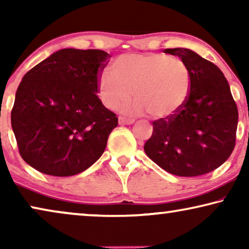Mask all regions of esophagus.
Masks as SVG:
<instances>
[{
    "mask_svg": "<svg viewBox=\"0 0 249 249\" xmlns=\"http://www.w3.org/2000/svg\"><path fill=\"white\" fill-rule=\"evenodd\" d=\"M134 122H135L134 119L119 117V124H134Z\"/></svg>",
    "mask_w": 249,
    "mask_h": 249,
    "instance_id": "esophagus-1",
    "label": "esophagus"
}]
</instances>
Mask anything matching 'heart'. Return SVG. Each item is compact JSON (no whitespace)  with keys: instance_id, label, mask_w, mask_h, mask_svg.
Returning <instances> with one entry per match:
<instances>
[{"instance_id":"obj_1","label":"heart","mask_w":249,"mask_h":249,"mask_svg":"<svg viewBox=\"0 0 249 249\" xmlns=\"http://www.w3.org/2000/svg\"><path fill=\"white\" fill-rule=\"evenodd\" d=\"M110 76L98 80V95L107 108L122 105L125 113H144L152 119H169L179 113L193 89L192 70L185 61L165 53L124 54L108 68Z\"/></svg>"}]
</instances>
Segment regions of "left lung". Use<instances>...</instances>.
I'll list each match as a JSON object with an SVG mask.
<instances>
[{
	"label": "left lung",
	"instance_id": "left-lung-1",
	"mask_svg": "<svg viewBox=\"0 0 249 249\" xmlns=\"http://www.w3.org/2000/svg\"><path fill=\"white\" fill-rule=\"evenodd\" d=\"M188 64L193 89L182 110L153 121L144 151L163 170L179 177H196L219 168L236 145L238 108L223 72L188 49H166Z\"/></svg>",
	"mask_w": 249,
	"mask_h": 249
}]
</instances>
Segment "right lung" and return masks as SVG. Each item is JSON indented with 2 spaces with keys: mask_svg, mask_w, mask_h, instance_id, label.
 <instances>
[{
  "mask_svg": "<svg viewBox=\"0 0 249 249\" xmlns=\"http://www.w3.org/2000/svg\"><path fill=\"white\" fill-rule=\"evenodd\" d=\"M108 57L101 50L63 49L23 76L11 124L20 155L37 171L74 176L103 154L118 125L97 96Z\"/></svg>",
  "mask_w": 249,
  "mask_h": 249,
  "instance_id": "obj_1",
  "label": "right lung"
}]
</instances>
